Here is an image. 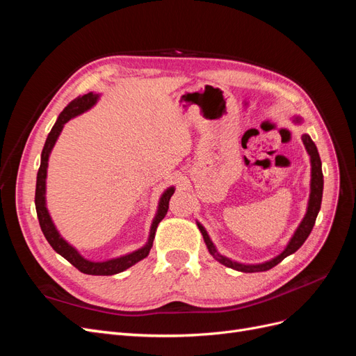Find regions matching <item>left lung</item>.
Segmentation results:
<instances>
[{
	"label": "left lung",
	"mask_w": 356,
	"mask_h": 356,
	"mask_svg": "<svg viewBox=\"0 0 356 356\" xmlns=\"http://www.w3.org/2000/svg\"><path fill=\"white\" fill-rule=\"evenodd\" d=\"M298 120V118H297ZM303 143L306 145L307 153L310 154V161H312V184H310V199H309V208H307V213L306 217L301 221V224L298 225V229L296 232V234L293 236V239L288 243V246L285 248V251L282 254H279L277 257H275L273 260L267 261L264 264H257V266H246V264H241V263H236L229 260V258H225L222 255H220L217 251H215V246L211 242L208 233L204 232V229L202 227L200 224L199 225V230L203 236L204 243H207L208 250L211 252V255L215 258V260H218L221 264L227 266L230 268H234V270H239V272H245V273H254V272H266V270H270L272 267H275L276 264L281 263L284 258H286L288 255L294 254L298 248L305 243V241L309 238V234L314 229L316 217H318V212L321 209V202H322V190H324V175H322V163H321V157L318 153V148L315 145V143L312 141L309 135H303Z\"/></svg>",
	"instance_id": "left-lung-1"
}]
</instances>
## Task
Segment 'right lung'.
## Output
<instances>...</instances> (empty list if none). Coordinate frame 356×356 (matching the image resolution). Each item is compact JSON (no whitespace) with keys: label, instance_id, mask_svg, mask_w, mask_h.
I'll return each instance as SVG.
<instances>
[{"label":"right lung","instance_id":"right-lung-1","mask_svg":"<svg viewBox=\"0 0 356 356\" xmlns=\"http://www.w3.org/2000/svg\"><path fill=\"white\" fill-rule=\"evenodd\" d=\"M98 99V95H93V93H88V95H83L79 96V98H75L74 101H71L63 111L60 113V115L58 117V120L55 123V126L51 127V131L46 139V144L44 148H42V153H41V165L38 169V174H37V187H35V209H37V217L40 221V227L42 234H44V238L47 239V242L50 243V246L55 250L58 254H60L65 260H68L75 268H79L81 273L86 275H95V276H110V275H115V273H120L126 268H129L131 266H134L135 263L141 261L143 258H145L152 250L153 246V241H154V236H156V230H157V225L159 222L165 218V215L168 213L169 209V200L174 195V188H169L165 191V195L161 196L160 199V204H159V212L156 215V218L153 221L152 225V232H149V239L148 243L141 248V250H138L132 254L120 257V258H114V260H108V261H104V263H93L89 260H84V258L74 250L71 245H68L65 241H63L59 233L56 232L55 225L51 222L50 215L47 212L46 208V197H44V193H46V175H47V161H49V154L51 152L53 145H55L56 139L62 131L63 124H65L70 118L79 115L81 113H84L86 110H89L90 106L96 102Z\"/></svg>","mask_w":356,"mask_h":356}]
</instances>
